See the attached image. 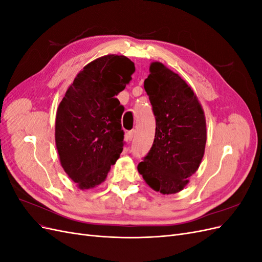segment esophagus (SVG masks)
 Here are the masks:
<instances>
[{
	"label": "esophagus",
	"mask_w": 262,
	"mask_h": 262,
	"mask_svg": "<svg viewBox=\"0 0 262 262\" xmlns=\"http://www.w3.org/2000/svg\"><path fill=\"white\" fill-rule=\"evenodd\" d=\"M133 138H134V130L129 131L128 133H126V141H131Z\"/></svg>",
	"instance_id": "esophagus-1"
}]
</instances>
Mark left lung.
Here are the masks:
<instances>
[{
  "mask_svg": "<svg viewBox=\"0 0 262 262\" xmlns=\"http://www.w3.org/2000/svg\"><path fill=\"white\" fill-rule=\"evenodd\" d=\"M144 89L156 120L153 145L138 170L155 191H181L199 168L207 143L203 109L193 91L161 62L149 66Z\"/></svg>",
  "mask_w": 262,
  "mask_h": 262,
  "instance_id": "1",
  "label": "left lung"
}]
</instances>
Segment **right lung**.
<instances>
[{"label":"right lung","mask_w":262,"mask_h":262,"mask_svg":"<svg viewBox=\"0 0 262 262\" xmlns=\"http://www.w3.org/2000/svg\"><path fill=\"white\" fill-rule=\"evenodd\" d=\"M134 71V63L124 55L94 60L76 75L58 107L55 145L60 163L82 190L105 181L122 152L124 107L116 96Z\"/></svg>","instance_id":"1"}]
</instances>
